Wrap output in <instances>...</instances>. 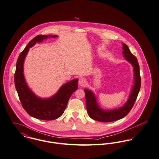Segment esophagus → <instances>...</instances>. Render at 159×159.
I'll list each match as a JSON object with an SVG mask.
<instances>
[{
    "mask_svg": "<svg viewBox=\"0 0 159 159\" xmlns=\"http://www.w3.org/2000/svg\"><path fill=\"white\" fill-rule=\"evenodd\" d=\"M86 80L84 78H81L79 79L78 84L80 87H84L86 85Z\"/></svg>",
    "mask_w": 159,
    "mask_h": 159,
    "instance_id": "esophagus-1",
    "label": "esophagus"
}]
</instances>
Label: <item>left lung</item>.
I'll return each mask as SVG.
<instances>
[{
    "label": "left lung",
    "mask_w": 159,
    "mask_h": 159,
    "mask_svg": "<svg viewBox=\"0 0 159 159\" xmlns=\"http://www.w3.org/2000/svg\"><path fill=\"white\" fill-rule=\"evenodd\" d=\"M123 45V54L125 59L133 66L134 85L128 99L123 106L112 110H104L98 103L94 93L90 89H85L86 107L89 116L94 120L101 122H111L119 120L125 116L130 111L136 101L141 87L140 66L137 58L131 53L129 47Z\"/></svg>",
    "instance_id": "8db88e82"
}]
</instances>
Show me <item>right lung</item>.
I'll use <instances>...</instances> for the list:
<instances>
[{"label":"right lung","mask_w":159,"mask_h":159,"mask_svg":"<svg viewBox=\"0 0 159 159\" xmlns=\"http://www.w3.org/2000/svg\"><path fill=\"white\" fill-rule=\"evenodd\" d=\"M57 35H37L27 45L20 53L16 63L15 74V84L21 104L26 112L36 119L51 121L60 117L72 94L78 88L79 79H74L63 84L52 96L41 98L28 87L24 75V63L29 49L36 43H41L48 38H57Z\"/></svg>","instance_id":"right-lung-1"}]
</instances>
